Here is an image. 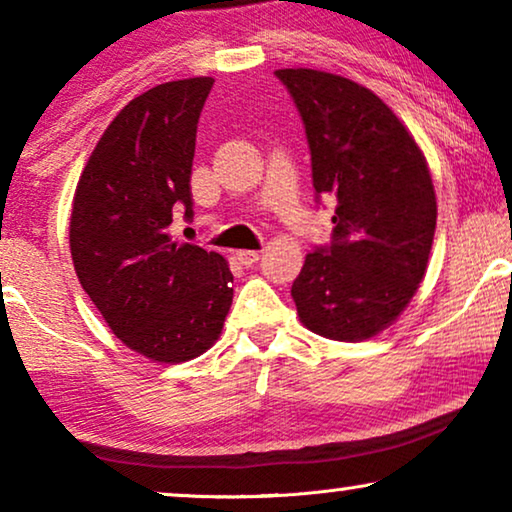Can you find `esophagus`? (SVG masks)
<instances>
[{
    "mask_svg": "<svg viewBox=\"0 0 512 512\" xmlns=\"http://www.w3.org/2000/svg\"><path fill=\"white\" fill-rule=\"evenodd\" d=\"M258 258H261V254H258V251H254V249H242V251H237V261H240L242 265H254Z\"/></svg>",
    "mask_w": 512,
    "mask_h": 512,
    "instance_id": "obj_1",
    "label": "esophagus"
}]
</instances>
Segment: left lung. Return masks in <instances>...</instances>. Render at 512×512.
<instances>
[{
    "mask_svg": "<svg viewBox=\"0 0 512 512\" xmlns=\"http://www.w3.org/2000/svg\"><path fill=\"white\" fill-rule=\"evenodd\" d=\"M303 118L317 200H335L331 244L291 286L298 317L331 340L373 338L417 293L436 233L426 158L373 90L317 69H277Z\"/></svg>",
    "mask_w": 512,
    "mask_h": 512,
    "instance_id": "1",
    "label": "left lung"
}]
</instances>
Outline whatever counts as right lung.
<instances>
[{"mask_svg":"<svg viewBox=\"0 0 512 512\" xmlns=\"http://www.w3.org/2000/svg\"><path fill=\"white\" fill-rule=\"evenodd\" d=\"M212 86L195 76L130 100L74 193L69 249L83 291L116 338L160 363L207 352L233 303L226 258L167 235L179 207L193 214L195 132Z\"/></svg>","mask_w":512,"mask_h":512,"instance_id":"right-lung-1","label":"right lung"}]
</instances>
